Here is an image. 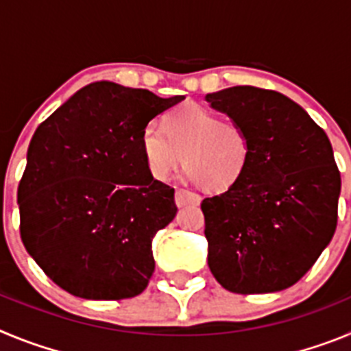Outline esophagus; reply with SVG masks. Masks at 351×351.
<instances>
[{"label": "esophagus", "mask_w": 351, "mask_h": 351, "mask_svg": "<svg viewBox=\"0 0 351 351\" xmlns=\"http://www.w3.org/2000/svg\"><path fill=\"white\" fill-rule=\"evenodd\" d=\"M176 204L179 207L182 206H198L200 204V197H198L195 191L184 190V188H179L176 190Z\"/></svg>", "instance_id": "obj_1"}]
</instances>
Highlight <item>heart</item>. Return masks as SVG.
Masks as SVG:
<instances>
[{"label":"heart","mask_w":351,"mask_h":351,"mask_svg":"<svg viewBox=\"0 0 351 351\" xmlns=\"http://www.w3.org/2000/svg\"><path fill=\"white\" fill-rule=\"evenodd\" d=\"M141 147L154 179H169L182 161L188 176L209 191L232 188L246 170L251 153L243 125L195 104L167 114L165 130L149 123L141 133Z\"/></svg>","instance_id":"heart-1"}]
</instances>
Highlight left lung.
I'll list each match as a JSON object with an SVG mask.
<instances>
[{
    "instance_id": "1",
    "label": "left lung",
    "mask_w": 351,
    "mask_h": 351,
    "mask_svg": "<svg viewBox=\"0 0 351 351\" xmlns=\"http://www.w3.org/2000/svg\"><path fill=\"white\" fill-rule=\"evenodd\" d=\"M206 100L243 125L251 145L241 179L200 204L210 272L234 293L285 290L336 232L341 173L332 145L300 105L272 89L235 86Z\"/></svg>"
}]
</instances>
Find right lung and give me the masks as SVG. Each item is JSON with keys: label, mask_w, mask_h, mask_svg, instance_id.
I'll list each match as a JSON object with an SVG mask.
<instances>
[{"label": "right lung", "mask_w": 351, "mask_h": 351, "mask_svg": "<svg viewBox=\"0 0 351 351\" xmlns=\"http://www.w3.org/2000/svg\"><path fill=\"white\" fill-rule=\"evenodd\" d=\"M184 96L93 82L36 128L17 188L21 239L58 287L82 299L145 290L151 241L178 213L145 167L141 133Z\"/></svg>", "instance_id": "1"}]
</instances>
